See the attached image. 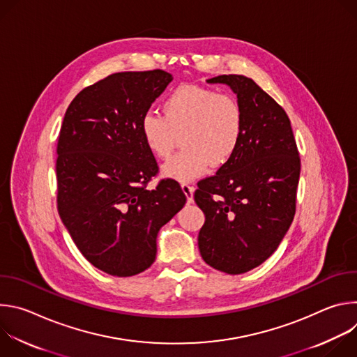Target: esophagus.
Here are the masks:
<instances>
[{"instance_id": "1", "label": "esophagus", "mask_w": 357, "mask_h": 357, "mask_svg": "<svg viewBox=\"0 0 357 357\" xmlns=\"http://www.w3.org/2000/svg\"><path fill=\"white\" fill-rule=\"evenodd\" d=\"M181 186H182L183 193L186 195L188 202H189V203H192V202H193V186H192L190 183H188V182H183Z\"/></svg>"}]
</instances>
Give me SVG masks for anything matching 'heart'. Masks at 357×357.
<instances>
[{
	"label": "heart",
	"mask_w": 357,
	"mask_h": 357,
	"mask_svg": "<svg viewBox=\"0 0 357 357\" xmlns=\"http://www.w3.org/2000/svg\"><path fill=\"white\" fill-rule=\"evenodd\" d=\"M243 110L238 101L215 89L181 84L162 101V116L145 113L139 134L145 148L158 160L169 157L176 135L183 131L185 148L164 167L167 178L189 182L211 167L220 169L234 157L243 134Z\"/></svg>",
	"instance_id": "obj_1"
}]
</instances>
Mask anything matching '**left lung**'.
Wrapping results in <instances>:
<instances>
[{
	"instance_id": "left-lung-1",
	"label": "left lung",
	"mask_w": 357,
	"mask_h": 357,
	"mask_svg": "<svg viewBox=\"0 0 357 357\" xmlns=\"http://www.w3.org/2000/svg\"><path fill=\"white\" fill-rule=\"evenodd\" d=\"M237 94L243 134L231 161L197 182L196 205L205 213L197 244L211 267L243 274L263 264L288 231L296 209L301 160L285 110L256 82L222 75Z\"/></svg>"
}]
</instances>
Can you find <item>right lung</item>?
Returning <instances> with one entry per match:
<instances>
[{"instance_id":"right-lung-1","label":"right lung","mask_w":357,"mask_h":357,"mask_svg":"<svg viewBox=\"0 0 357 357\" xmlns=\"http://www.w3.org/2000/svg\"><path fill=\"white\" fill-rule=\"evenodd\" d=\"M171 80L161 69L113 73L72 100L61 127L58 212L84 259L110 275L151 267L160 229L186 202L174 179L146 189L160 168L139 134Z\"/></svg>"}]
</instances>
